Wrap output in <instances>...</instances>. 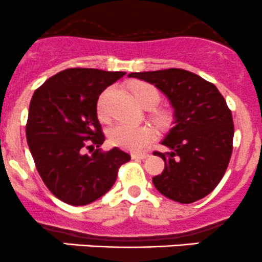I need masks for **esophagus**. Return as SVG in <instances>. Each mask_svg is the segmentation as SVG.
<instances>
[{
  "mask_svg": "<svg viewBox=\"0 0 262 262\" xmlns=\"http://www.w3.org/2000/svg\"><path fill=\"white\" fill-rule=\"evenodd\" d=\"M131 157L132 159H146L149 154L147 152H132Z\"/></svg>",
  "mask_w": 262,
  "mask_h": 262,
  "instance_id": "esophagus-1",
  "label": "esophagus"
}]
</instances>
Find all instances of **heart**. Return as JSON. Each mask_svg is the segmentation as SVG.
I'll return each mask as SVG.
<instances>
[{
    "label": "heart",
    "instance_id": "obj_1",
    "mask_svg": "<svg viewBox=\"0 0 262 262\" xmlns=\"http://www.w3.org/2000/svg\"><path fill=\"white\" fill-rule=\"evenodd\" d=\"M132 94L137 102L145 108H151L159 100V93L152 85L146 82H137L132 86ZM98 115L102 120L108 118L107 110V93L100 97L98 102ZM155 118L158 121H164V115L157 113ZM155 134L149 126H131L128 123H117L110 130V140L113 145L130 151H140L146 147L152 140Z\"/></svg>",
    "mask_w": 262,
    "mask_h": 262
}]
</instances>
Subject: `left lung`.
I'll list each match as a JSON object with an SVG mask.
<instances>
[{"mask_svg":"<svg viewBox=\"0 0 262 262\" xmlns=\"http://www.w3.org/2000/svg\"><path fill=\"white\" fill-rule=\"evenodd\" d=\"M164 93L174 108V126L162 144L169 152L154 151L164 160L162 174L152 178L165 198L191 204L218 186L233 151L232 112L216 86L182 69L132 72Z\"/></svg>","mask_w":262,"mask_h":262,"instance_id":"1","label":"left lung"}]
</instances>
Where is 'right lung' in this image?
<instances>
[{
    "label": "right lung",
    "instance_id": "1",
    "mask_svg": "<svg viewBox=\"0 0 262 262\" xmlns=\"http://www.w3.org/2000/svg\"><path fill=\"white\" fill-rule=\"evenodd\" d=\"M125 74L67 69L33 94L28 145L44 185L69 205H88L102 198L115 185L121 165L131 159L118 147L107 152L98 149L105 140L97 116L98 98Z\"/></svg>",
    "mask_w": 262,
    "mask_h": 262
}]
</instances>
